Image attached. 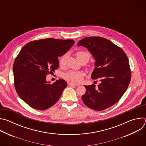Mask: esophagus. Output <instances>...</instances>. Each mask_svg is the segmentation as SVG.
Here are the masks:
<instances>
[{"label":"esophagus","mask_w":146,"mask_h":146,"mask_svg":"<svg viewBox=\"0 0 146 146\" xmlns=\"http://www.w3.org/2000/svg\"><path fill=\"white\" fill-rule=\"evenodd\" d=\"M69 84L70 86H74V87H77V86H79V84H76V83H74V82H69Z\"/></svg>","instance_id":"1"}]
</instances>
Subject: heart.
Listing matches in <instances>:
<instances>
[{"instance_id":"heart-1","label":"heart","mask_w":146,"mask_h":146,"mask_svg":"<svg viewBox=\"0 0 146 146\" xmlns=\"http://www.w3.org/2000/svg\"><path fill=\"white\" fill-rule=\"evenodd\" d=\"M76 55L78 60H84L86 62H87L90 57L91 55L89 52L87 51H78L76 52ZM67 56V54H65L62 55L59 59V64L60 66H63L65 64V59ZM85 76V73L83 71H76V70H69L64 74V77L65 78L74 82H80L82 79V77Z\"/></svg>"}]
</instances>
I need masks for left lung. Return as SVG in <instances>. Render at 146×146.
<instances>
[{
    "mask_svg": "<svg viewBox=\"0 0 146 146\" xmlns=\"http://www.w3.org/2000/svg\"><path fill=\"white\" fill-rule=\"evenodd\" d=\"M78 46L88 49L95 60L91 78L100 81L84 86L86 92L82 100L89 108L105 110L115 104L127 91L131 79L128 58L125 52L111 41L101 37H87L80 40Z\"/></svg>",
    "mask_w": 146,
    "mask_h": 146,
    "instance_id": "obj_1",
    "label": "left lung"
}]
</instances>
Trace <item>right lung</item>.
Segmentation results:
<instances>
[{
	"label": "right lung",
	"instance_id": "add662e5",
	"mask_svg": "<svg viewBox=\"0 0 146 146\" xmlns=\"http://www.w3.org/2000/svg\"><path fill=\"white\" fill-rule=\"evenodd\" d=\"M74 43L71 39L48 38L31 41L21 50L13 65L14 86L19 98L31 108L44 110L58 102L67 82L60 78L50 84L46 76L58 68V56Z\"/></svg>",
	"mask_w": 146,
	"mask_h": 146
}]
</instances>
